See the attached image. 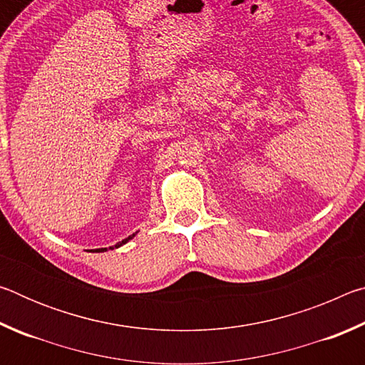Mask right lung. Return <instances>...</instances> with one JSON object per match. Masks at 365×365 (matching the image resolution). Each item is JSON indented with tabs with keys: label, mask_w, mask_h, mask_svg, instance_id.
I'll return each mask as SVG.
<instances>
[{
	"label": "right lung",
	"mask_w": 365,
	"mask_h": 365,
	"mask_svg": "<svg viewBox=\"0 0 365 365\" xmlns=\"http://www.w3.org/2000/svg\"><path fill=\"white\" fill-rule=\"evenodd\" d=\"M135 237V233L133 235H130V237H128V238H125V240H122V242H119V243H115L114 246H109V250H114V248H120V246L122 245H125L127 242H128V240H132ZM96 252H103V251H108V248H100V250H95Z\"/></svg>",
	"instance_id": "1"
}]
</instances>
